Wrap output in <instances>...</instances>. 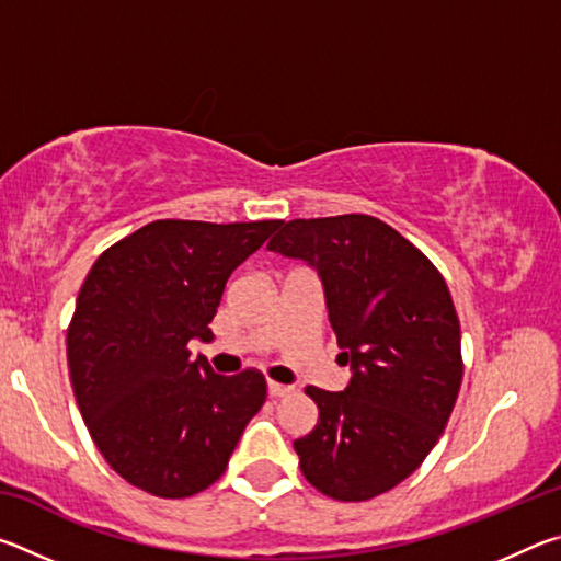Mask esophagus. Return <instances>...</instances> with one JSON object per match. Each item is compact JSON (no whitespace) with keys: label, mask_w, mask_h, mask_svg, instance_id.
I'll return each instance as SVG.
<instances>
[{"label":"esophagus","mask_w":561,"mask_h":561,"mask_svg":"<svg viewBox=\"0 0 561 561\" xmlns=\"http://www.w3.org/2000/svg\"><path fill=\"white\" fill-rule=\"evenodd\" d=\"M289 391H291V386H284V383H274V381H270V383H267V393H270L272 398L287 396Z\"/></svg>","instance_id":"esophagus-1"}]
</instances>
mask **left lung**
<instances>
[{
    "label": "left lung",
    "mask_w": 561,
    "mask_h": 561,
    "mask_svg": "<svg viewBox=\"0 0 561 561\" xmlns=\"http://www.w3.org/2000/svg\"><path fill=\"white\" fill-rule=\"evenodd\" d=\"M270 252L307 262L351 378L307 386L314 431L294 440L311 485L341 502L371 500L405 480L438 443L462 381L460 321L425 254L368 215L291 220Z\"/></svg>",
    "instance_id": "1"
}]
</instances>
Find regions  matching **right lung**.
I'll list each match as a JSON object with an SVG mask.
<instances>
[{
	"mask_svg": "<svg viewBox=\"0 0 561 561\" xmlns=\"http://www.w3.org/2000/svg\"><path fill=\"white\" fill-rule=\"evenodd\" d=\"M282 220H158L101 254L66 336L83 423L103 458L156 497H190L225 472L264 403L257 371L220 376L187 341L210 336L225 284Z\"/></svg>",
	"mask_w": 561,
	"mask_h": 561,
	"instance_id": "add662e5",
	"label": "right lung"
}]
</instances>
